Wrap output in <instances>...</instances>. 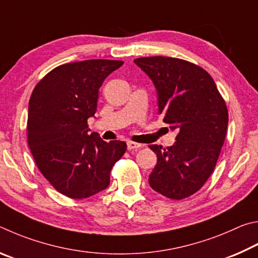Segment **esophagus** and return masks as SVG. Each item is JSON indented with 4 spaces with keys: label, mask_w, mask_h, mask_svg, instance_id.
<instances>
[{
    "label": "esophagus",
    "mask_w": 258,
    "mask_h": 258,
    "mask_svg": "<svg viewBox=\"0 0 258 258\" xmlns=\"http://www.w3.org/2000/svg\"><path fill=\"white\" fill-rule=\"evenodd\" d=\"M143 145L138 143H134V142H128L126 143V148H128V151H134V150H138V148H141Z\"/></svg>",
    "instance_id": "esophagus-1"
}]
</instances>
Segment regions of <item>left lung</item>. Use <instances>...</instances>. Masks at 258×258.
<instances>
[{
  "instance_id": "1",
  "label": "left lung",
  "mask_w": 258,
  "mask_h": 258,
  "mask_svg": "<svg viewBox=\"0 0 258 258\" xmlns=\"http://www.w3.org/2000/svg\"><path fill=\"white\" fill-rule=\"evenodd\" d=\"M150 77L159 114L177 130L172 146L151 145L157 163L150 186L171 200L189 197L213 172L228 128V108L207 72L175 57L150 56L134 61Z\"/></svg>"
}]
</instances>
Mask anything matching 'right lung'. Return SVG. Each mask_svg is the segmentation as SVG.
Returning a JSON list of instances; mask_svg holds the SVG:
<instances>
[{
    "label": "right lung",
    "instance_id": "obj_1",
    "mask_svg": "<svg viewBox=\"0 0 258 258\" xmlns=\"http://www.w3.org/2000/svg\"><path fill=\"white\" fill-rule=\"evenodd\" d=\"M123 61L86 60L56 67L36 85L29 99L27 136L38 169L58 192L81 200L104 190L125 153L121 141L89 134L98 89Z\"/></svg>",
    "mask_w": 258,
    "mask_h": 258
}]
</instances>
